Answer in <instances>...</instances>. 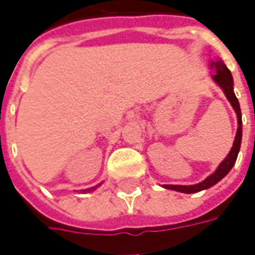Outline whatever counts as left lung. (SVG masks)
Masks as SVG:
<instances>
[{
	"label": "left lung",
	"instance_id": "8db88e82",
	"mask_svg": "<svg viewBox=\"0 0 255 255\" xmlns=\"http://www.w3.org/2000/svg\"><path fill=\"white\" fill-rule=\"evenodd\" d=\"M210 66L211 68H214V75H213L214 82L223 89L226 98L229 99V102L231 103L233 109L237 113L239 128H237V133H236V139H234V143H233V147H231L230 153L226 156V159L220 163V166L217 167V170L214 171L213 174H210L206 180H203L201 183H197V184H191V186H173V184H164V186H163L164 189L181 191V193H187V194L206 190V189H209L211 186H214L216 183H219V181L233 169L234 163L237 160V156H239L241 146V136H243V126H241L243 122H241L240 103L237 101L236 93H234V89H233V85H234L233 84V76H231V72L229 71V68L226 66V64H224L223 61L211 62Z\"/></svg>",
	"mask_w": 255,
	"mask_h": 255
}]
</instances>
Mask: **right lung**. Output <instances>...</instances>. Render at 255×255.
<instances>
[{
  "mask_svg": "<svg viewBox=\"0 0 255 255\" xmlns=\"http://www.w3.org/2000/svg\"><path fill=\"white\" fill-rule=\"evenodd\" d=\"M96 187H98V186H95V187H91V189H86V190H84V191H92V190H95Z\"/></svg>",
  "mask_w": 255,
  "mask_h": 255,
  "instance_id": "add662e5",
  "label": "right lung"
}]
</instances>
